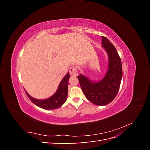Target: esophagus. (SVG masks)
<instances>
[{"label": "esophagus", "mask_w": 150, "mask_h": 150, "mask_svg": "<svg viewBox=\"0 0 150 150\" xmlns=\"http://www.w3.org/2000/svg\"><path fill=\"white\" fill-rule=\"evenodd\" d=\"M69 74L71 76H73L78 75V72L77 71V69L75 67L72 66L69 68Z\"/></svg>", "instance_id": "esophagus-1"}]
</instances>
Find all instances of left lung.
<instances>
[{
  "mask_svg": "<svg viewBox=\"0 0 150 150\" xmlns=\"http://www.w3.org/2000/svg\"><path fill=\"white\" fill-rule=\"evenodd\" d=\"M101 38L103 47L109 58V69L106 76L98 83L83 74L79 75L78 78L86 98L94 104L104 106L111 103L118 93L122 70L121 59L115 47L106 38Z\"/></svg>",
  "mask_w": 150,
  "mask_h": 150,
  "instance_id": "1",
  "label": "left lung"
}]
</instances>
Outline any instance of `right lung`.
Here are the masks:
<instances>
[{
    "mask_svg": "<svg viewBox=\"0 0 150 150\" xmlns=\"http://www.w3.org/2000/svg\"><path fill=\"white\" fill-rule=\"evenodd\" d=\"M70 75L68 72L61 81L55 94L46 99L40 100V99H35L29 96L25 91V92L30 100L36 106L45 110H55L61 107L66 101L68 92V81Z\"/></svg>",
    "mask_w": 150,
    "mask_h": 150,
    "instance_id": "add662e5",
    "label": "right lung"
}]
</instances>
